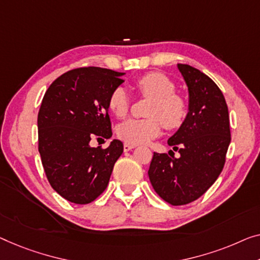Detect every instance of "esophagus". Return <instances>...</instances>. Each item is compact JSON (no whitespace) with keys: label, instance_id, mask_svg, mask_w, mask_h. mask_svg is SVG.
<instances>
[{"label":"esophagus","instance_id":"esophagus-1","mask_svg":"<svg viewBox=\"0 0 260 260\" xmlns=\"http://www.w3.org/2000/svg\"><path fill=\"white\" fill-rule=\"evenodd\" d=\"M133 148H135L134 145H129V143H125V145H123V149H125V152H128V150Z\"/></svg>","mask_w":260,"mask_h":260}]
</instances>
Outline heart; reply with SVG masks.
Listing matches in <instances>:
<instances>
[{
    "instance_id": "1",
    "label": "heart",
    "mask_w": 260,
    "mask_h": 260,
    "mask_svg": "<svg viewBox=\"0 0 260 260\" xmlns=\"http://www.w3.org/2000/svg\"><path fill=\"white\" fill-rule=\"evenodd\" d=\"M138 94L153 99L147 117L129 119L119 126L118 135L129 145H142L161 133L164 125L169 131L177 129L188 117V104L183 96L175 93V84L160 72H149L138 78L134 84ZM131 102L122 87L114 88L108 98V110L118 118L128 114Z\"/></svg>"
}]
</instances>
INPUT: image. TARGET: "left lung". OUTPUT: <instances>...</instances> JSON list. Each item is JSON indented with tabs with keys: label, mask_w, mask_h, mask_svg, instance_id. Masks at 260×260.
<instances>
[{
	"label": "left lung",
	"mask_w": 260,
	"mask_h": 260,
	"mask_svg": "<svg viewBox=\"0 0 260 260\" xmlns=\"http://www.w3.org/2000/svg\"><path fill=\"white\" fill-rule=\"evenodd\" d=\"M177 67L189 90V112L168 145L181 156L154 153L148 176L162 200L184 205L200 199L218 179L231 133L225 98L215 81L190 65Z\"/></svg>",
	"instance_id": "obj_1"
}]
</instances>
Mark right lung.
Returning <instances> with one entry per match:
<instances>
[{"mask_svg": "<svg viewBox=\"0 0 260 260\" xmlns=\"http://www.w3.org/2000/svg\"><path fill=\"white\" fill-rule=\"evenodd\" d=\"M123 73L88 67L70 70L50 85L38 112V150L45 175L61 197L87 204L107 188L123 152L121 141L107 148L91 139H110L108 98Z\"/></svg>", "mask_w": 260, "mask_h": 260, "instance_id": "obj_1", "label": "right lung"}]
</instances>
